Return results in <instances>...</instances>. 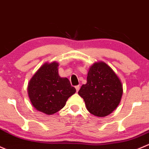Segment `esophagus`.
Wrapping results in <instances>:
<instances>
[{
	"label": "esophagus",
	"mask_w": 149,
	"mask_h": 149,
	"mask_svg": "<svg viewBox=\"0 0 149 149\" xmlns=\"http://www.w3.org/2000/svg\"><path fill=\"white\" fill-rule=\"evenodd\" d=\"M75 88H76V91L78 92V91H79V88H80V85H77V86H75Z\"/></svg>",
	"instance_id": "34e87169"
}]
</instances>
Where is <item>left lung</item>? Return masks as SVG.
Wrapping results in <instances>:
<instances>
[{"instance_id": "8db88e82", "label": "left lung", "mask_w": 149, "mask_h": 149, "mask_svg": "<svg viewBox=\"0 0 149 149\" xmlns=\"http://www.w3.org/2000/svg\"><path fill=\"white\" fill-rule=\"evenodd\" d=\"M91 114L104 117L118 107L123 95V86L116 73L105 62L95 63L87 74V83L78 92Z\"/></svg>"}]
</instances>
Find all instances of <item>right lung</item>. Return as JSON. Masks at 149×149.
Returning <instances> with one entry per match:
<instances>
[{
    "mask_svg": "<svg viewBox=\"0 0 149 149\" xmlns=\"http://www.w3.org/2000/svg\"><path fill=\"white\" fill-rule=\"evenodd\" d=\"M58 66L55 62L44 64L32 77L28 86L33 106L47 115L63 108L67 99L76 92L67 78L59 76Z\"/></svg>",
    "mask_w": 149,
    "mask_h": 149,
    "instance_id": "add662e5",
    "label": "right lung"
}]
</instances>
